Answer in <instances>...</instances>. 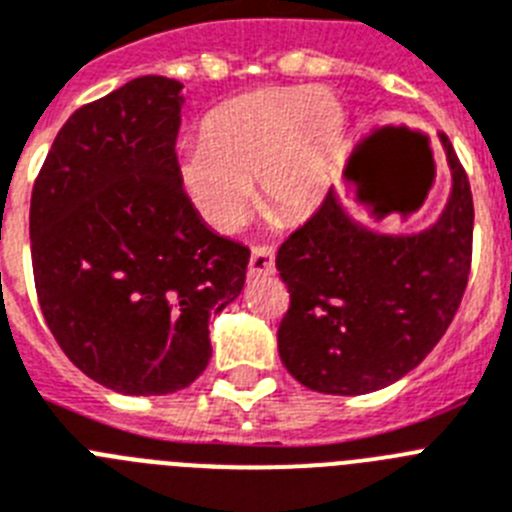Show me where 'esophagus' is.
Listing matches in <instances>:
<instances>
[{
    "label": "esophagus",
    "instance_id": "34e87169",
    "mask_svg": "<svg viewBox=\"0 0 512 512\" xmlns=\"http://www.w3.org/2000/svg\"><path fill=\"white\" fill-rule=\"evenodd\" d=\"M270 273H275L273 247H255L250 255V265H247V275H250V278H260V275Z\"/></svg>",
    "mask_w": 512,
    "mask_h": 512
}]
</instances>
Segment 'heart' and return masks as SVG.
Masks as SVG:
<instances>
[{
  "label": "heart",
  "instance_id": "obj_1",
  "mask_svg": "<svg viewBox=\"0 0 512 512\" xmlns=\"http://www.w3.org/2000/svg\"><path fill=\"white\" fill-rule=\"evenodd\" d=\"M342 105L330 90L268 87L224 102L203 121V144L182 149L177 172L188 201L216 231H234L255 203L288 219L311 213L340 159Z\"/></svg>",
  "mask_w": 512,
  "mask_h": 512
}]
</instances>
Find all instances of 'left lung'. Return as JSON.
<instances>
[{
    "label": "left lung",
    "mask_w": 512,
    "mask_h": 512,
    "mask_svg": "<svg viewBox=\"0 0 512 512\" xmlns=\"http://www.w3.org/2000/svg\"><path fill=\"white\" fill-rule=\"evenodd\" d=\"M438 139L451 195L428 229L386 234L363 226L330 190L281 244L275 268L291 306L278 327V353L306 389L340 397L384 389L446 335L469 281L474 203L451 141L446 133Z\"/></svg>",
    "instance_id": "obj_1"
}]
</instances>
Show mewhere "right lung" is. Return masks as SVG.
Returning a JSON list of instances; mask_svg holds the SVG:
<instances>
[{
  "label": "right lung",
  "instance_id": "1",
  "mask_svg": "<svg viewBox=\"0 0 512 512\" xmlns=\"http://www.w3.org/2000/svg\"><path fill=\"white\" fill-rule=\"evenodd\" d=\"M182 84L139 77L71 115L30 198L48 330L92 381L172 394L211 361L208 319L244 288L250 250L208 229L177 172Z\"/></svg>",
  "mask_w": 512,
  "mask_h": 512
}]
</instances>
